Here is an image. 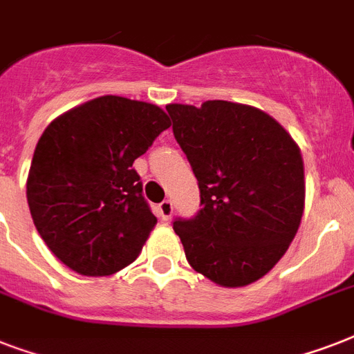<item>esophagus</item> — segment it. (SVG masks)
<instances>
[{"label": "esophagus", "mask_w": 354, "mask_h": 354, "mask_svg": "<svg viewBox=\"0 0 354 354\" xmlns=\"http://www.w3.org/2000/svg\"><path fill=\"white\" fill-rule=\"evenodd\" d=\"M158 213L163 221H169L172 216V202L171 200H163L160 205H158Z\"/></svg>", "instance_id": "obj_1"}]
</instances>
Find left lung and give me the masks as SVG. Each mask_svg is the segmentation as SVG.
<instances>
[{
  "label": "left lung",
  "mask_w": 354,
  "mask_h": 354,
  "mask_svg": "<svg viewBox=\"0 0 354 354\" xmlns=\"http://www.w3.org/2000/svg\"><path fill=\"white\" fill-rule=\"evenodd\" d=\"M167 112L200 189L202 209L172 222L189 264L230 288L261 279L301 222L299 147L274 118L246 104H169Z\"/></svg>",
  "instance_id": "1"
}]
</instances>
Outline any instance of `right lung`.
<instances>
[{"mask_svg": "<svg viewBox=\"0 0 354 354\" xmlns=\"http://www.w3.org/2000/svg\"><path fill=\"white\" fill-rule=\"evenodd\" d=\"M169 127L156 104L104 95L44 130L27 202L47 248L77 274L112 275L141 253L158 221L132 165Z\"/></svg>", "mask_w": 354, "mask_h": 354, "instance_id": "add662e5", "label": "right lung"}]
</instances>
